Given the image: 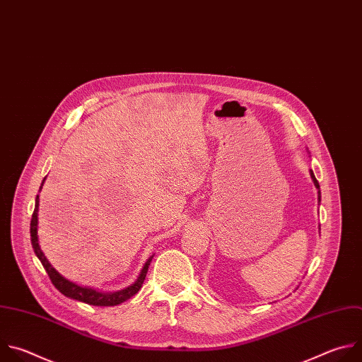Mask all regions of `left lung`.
Segmentation results:
<instances>
[{"mask_svg": "<svg viewBox=\"0 0 362 362\" xmlns=\"http://www.w3.org/2000/svg\"><path fill=\"white\" fill-rule=\"evenodd\" d=\"M310 174H311V178H313V182H314V185H315V187H317V189H318V198H320V201H321V191H320V184H318V181H317V178H315V175H314L313 170L310 171Z\"/></svg>", "mask_w": 362, "mask_h": 362, "instance_id": "1", "label": "left lung"}]
</instances>
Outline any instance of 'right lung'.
<instances>
[{"label": "right lung", "instance_id": "1", "mask_svg": "<svg viewBox=\"0 0 362 362\" xmlns=\"http://www.w3.org/2000/svg\"><path fill=\"white\" fill-rule=\"evenodd\" d=\"M45 180V178H44ZM44 184V181H42ZM42 184L40 187V189L42 188ZM38 205H40V198L37 195L35 198V208H34V212H33V218H31V226H30V233H31V244H33V248H34V252L35 255L38 257V259L41 261L42 267L45 268L51 282L54 284V286L57 288V290L64 294L65 297L68 298H72V300H77V301H81V303H86V304H90V305H98V307H112V305H118L127 300H129L132 296H135L142 286V282L144 279H146V275L148 272V267H150V262L153 259V257H150L146 262V265L142 267L141 269V274L139 276L136 278V281L134 284H131L129 286L124 288V290L121 291H117V293H100L97 290H93V288H87V286H80L74 282L68 281L66 278H64L51 264L49 261L45 258L44 252L41 251L40 248V244H38V237H37V226H38Z\"/></svg>", "mask_w": 362, "mask_h": 362}]
</instances>
